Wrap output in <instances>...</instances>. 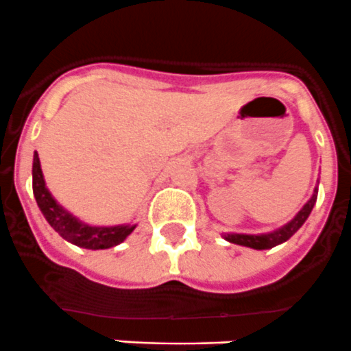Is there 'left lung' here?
<instances>
[{"label": "left lung", "mask_w": 351, "mask_h": 351, "mask_svg": "<svg viewBox=\"0 0 351 351\" xmlns=\"http://www.w3.org/2000/svg\"><path fill=\"white\" fill-rule=\"evenodd\" d=\"M315 199H317V187L312 193L311 199L304 204L300 211L283 227L276 228V230L268 232V234H259V235H252V234H225L223 239L225 241L232 242V244H239L244 245V247H251V249H258V251H263V249H271L275 245L283 244V242L289 241L290 237L298 230V228L304 225V221L307 220L308 215H311L312 208H314Z\"/></svg>", "instance_id": "1"}]
</instances>
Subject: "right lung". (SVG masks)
<instances>
[{
  "instance_id": "1",
  "label": "right lung",
  "mask_w": 351,
  "mask_h": 351,
  "mask_svg": "<svg viewBox=\"0 0 351 351\" xmlns=\"http://www.w3.org/2000/svg\"><path fill=\"white\" fill-rule=\"evenodd\" d=\"M32 189L36 196L37 206L40 208L46 220L51 227L61 235L64 241L78 245V247L92 249H109L121 244L131 232L136 228V225H116V227H93V225L83 223L76 217H73L69 211H66L58 203L46 187L43 169H40L39 155L34 154L32 165Z\"/></svg>"
}]
</instances>
